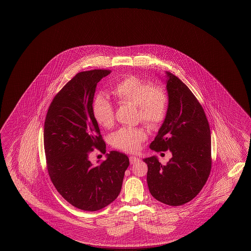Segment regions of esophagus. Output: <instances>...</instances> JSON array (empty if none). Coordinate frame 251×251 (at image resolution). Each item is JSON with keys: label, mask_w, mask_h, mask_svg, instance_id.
I'll return each mask as SVG.
<instances>
[{"label": "esophagus", "mask_w": 251, "mask_h": 251, "mask_svg": "<svg viewBox=\"0 0 251 251\" xmlns=\"http://www.w3.org/2000/svg\"><path fill=\"white\" fill-rule=\"evenodd\" d=\"M141 160L140 158H138L136 156H130L129 157V163L131 164V165H134V164H136L138 162H140Z\"/></svg>", "instance_id": "obj_1"}]
</instances>
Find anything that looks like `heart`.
<instances>
[{
    "mask_svg": "<svg viewBox=\"0 0 251 251\" xmlns=\"http://www.w3.org/2000/svg\"><path fill=\"white\" fill-rule=\"evenodd\" d=\"M115 99L120 104L138 107V118L150 128H156L165 122L168 112L169 98L167 90L151 81L135 75L124 77L112 88ZM92 114L103 128L114 125V106L105 94L99 93L92 103ZM146 139L142 128H122L111 136L112 146L123 152H136Z\"/></svg>",
    "mask_w": 251,
    "mask_h": 251,
    "instance_id": "heart-1",
    "label": "heart"
}]
</instances>
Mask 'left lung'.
I'll list each match as a JSON object with an SVG mask.
<instances>
[{
    "instance_id": "1",
    "label": "left lung",
    "mask_w": 251,
    "mask_h": 251,
    "mask_svg": "<svg viewBox=\"0 0 251 251\" xmlns=\"http://www.w3.org/2000/svg\"><path fill=\"white\" fill-rule=\"evenodd\" d=\"M167 118L150 145L154 152H172L166 166L155 156L147 164L152 197L170 206L183 205L197 196L212 169L211 131L205 112L189 87L167 72Z\"/></svg>"
}]
</instances>
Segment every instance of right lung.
<instances>
[{
	"label": "right lung",
	"mask_w": 251,
	"mask_h": 251,
	"mask_svg": "<svg viewBox=\"0 0 251 251\" xmlns=\"http://www.w3.org/2000/svg\"><path fill=\"white\" fill-rule=\"evenodd\" d=\"M110 73L106 69L78 73L57 93L46 115L48 173L61 197L83 211H99L115 201L129 165L128 156L117 151L107 153L99 166L89 161L94 149L106 152L92 103L97 84Z\"/></svg>",
	"instance_id": "obj_1"
}]
</instances>
